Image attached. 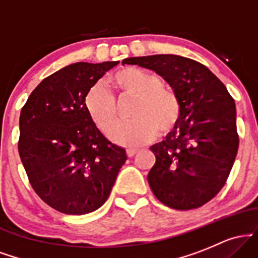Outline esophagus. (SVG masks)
<instances>
[{
  "mask_svg": "<svg viewBox=\"0 0 258 258\" xmlns=\"http://www.w3.org/2000/svg\"><path fill=\"white\" fill-rule=\"evenodd\" d=\"M126 154H127V156H128V158H133V156L137 154V150H136V149H127Z\"/></svg>",
  "mask_w": 258,
  "mask_h": 258,
  "instance_id": "1",
  "label": "esophagus"
}]
</instances>
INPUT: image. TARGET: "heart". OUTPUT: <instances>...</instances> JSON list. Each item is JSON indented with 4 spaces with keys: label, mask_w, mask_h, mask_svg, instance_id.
<instances>
[{
    "label": "heart",
    "mask_w": 258,
    "mask_h": 258,
    "mask_svg": "<svg viewBox=\"0 0 258 258\" xmlns=\"http://www.w3.org/2000/svg\"><path fill=\"white\" fill-rule=\"evenodd\" d=\"M108 85L119 100L130 98L128 116L132 121L115 127L110 133L114 143L139 147L170 133L182 116V100L171 86L156 74L137 67H127L109 78ZM85 108L93 125L108 135L117 121L116 104L102 86H93L85 97Z\"/></svg>",
    "instance_id": "obj_1"
}]
</instances>
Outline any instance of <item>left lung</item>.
<instances>
[{
	"label": "left lung",
	"instance_id": "1",
	"mask_svg": "<svg viewBox=\"0 0 258 258\" xmlns=\"http://www.w3.org/2000/svg\"><path fill=\"white\" fill-rule=\"evenodd\" d=\"M122 64L154 70L182 100L179 122L150 149L148 174L164 205L191 210L205 205L226 184L239 147L234 99L221 80L199 61L174 54L126 58Z\"/></svg>",
	"mask_w": 258,
	"mask_h": 258
}]
</instances>
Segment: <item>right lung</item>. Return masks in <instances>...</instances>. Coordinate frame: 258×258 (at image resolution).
Listing matches in <instances>:
<instances>
[{
    "instance_id": "1",
    "label": "right lung",
    "mask_w": 258,
    "mask_h": 258,
    "mask_svg": "<svg viewBox=\"0 0 258 258\" xmlns=\"http://www.w3.org/2000/svg\"><path fill=\"white\" fill-rule=\"evenodd\" d=\"M119 61L70 64L31 92L20 111V160L47 205L67 215L96 211L109 198L126 150L93 125L85 97Z\"/></svg>"
}]
</instances>
